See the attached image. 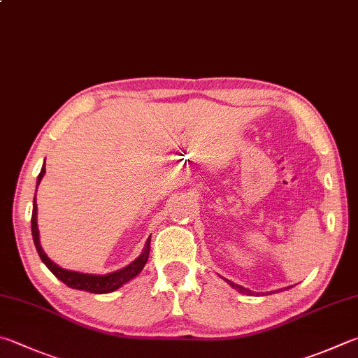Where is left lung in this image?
I'll return each instance as SVG.
<instances>
[{
  "instance_id": "1",
  "label": "left lung",
  "mask_w": 358,
  "mask_h": 358,
  "mask_svg": "<svg viewBox=\"0 0 358 358\" xmlns=\"http://www.w3.org/2000/svg\"><path fill=\"white\" fill-rule=\"evenodd\" d=\"M227 282H229L230 287H233L235 289H238L239 292H244V294H255V292H252L250 289H247V288H244V287H239V285H235V283L230 282V280H227ZM277 291H282V289H277ZM258 294H259V292H257V296H258ZM262 294H264V292H262Z\"/></svg>"
}]
</instances>
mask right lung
Instances as JSON below:
<instances>
[{
  "instance_id": "right-lung-1",
  "label": "right lung",
  "mask_w": 358,
  "mask_h": 358,
  "mask_svg": "<svg viewBox=\"0 0 358 358\" xmlns=\"http://www.w3.org/2000/svg\"><path fill=\"white\" fill-rule=\"evenodd\" d=\"M45 175V166L42 167L41 173L37 177V186L41 183V180ZM37 192V189H36ZM31 230H32V239H34L36 249L38 257H41L45 266L53 272V274L59 278L61 282H64L67 287L73 288V289H81V291H87V292H94V294H105V292H113L115 289H119L122 285H125L127 282L131 280L139 272L144 269V266L148 259V255H150V238L147 239L144 250H142L141 255L134 259L133 263H129L125 268L120 271L111 272V274L106 275H96V274H83V272H75V271H67L57 266L56 263L51 262V259L47 257V253L43 252L42 245H41V239H38V227H37V203H36V197H34V203H32V217H31Z\"/></svg>"
}]
</instances>
